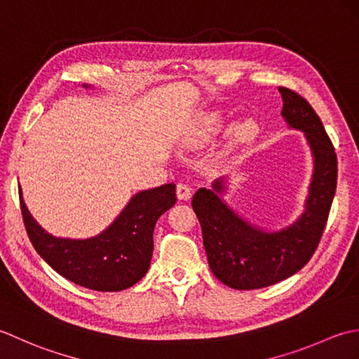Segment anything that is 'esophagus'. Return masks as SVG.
I'll use <instances>...</instances> for the list:
<instances>
[{
	"label": "esophagus",
	"instance_id": "34e87169",
	"mask_svg": "<svg viewBox=\"0 0 359 359\" xmlns=\"http://www.w3.org/2000/svg\"><path fill=\"white\" fill-rule=\"evenodd\" d=\"M177 196H178V200L187 201V200H190V196H192V189H190L187 184H182V182H180V184L177 186Z\"/></svg>",
	"mask_w": 359,
	"mask_h": 359
}]
</instances>
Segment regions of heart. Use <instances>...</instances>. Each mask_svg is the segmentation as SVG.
I'll return each instance as SVG.
<instances>
[{
	"instance_id": "heart-1",
	"label": "heart",
	"mask_w": 359,
	"mask_h": 359,
	"mask_svg": "<svg viewBox=\"0 0 359 359\" xmlns=\"http://www.w3.org/2000/svg\"><path fill=\"white\" fill-rule=\"evenodd\" d=\"M220 122H222L220 114H209L208 118H204L201 121L200 128L196 130V133H195V137H194L195 141H201V139L208 137L212 133V131H215L217 127L220 126Z\"/></svg>"
}]
</instances>
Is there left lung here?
Returning a JSON list of instances; mask_svg holds the SVG:
<instances>
[{
    "label": "left lung",
    "instance_id": "left-lung-1",
    "mask_svg": "<svg viewBox=\"0 0 359 359\" xmlns=\"http://www.w3.org/2000/svg\"><path fill=\"white\" fill-rule=\"evenodd\" d=\"M282 116L288 127L302 131L313 156V175L304 212L282 229L268 231L248 222L223 200L226 178L195 192L198 217L212 273L233 290H255L288 279L302 269L323 237L336 190L338 161L330 137L311 105L297 93L279 86Z\"/></svg>",
    "mask_w": 359,
    "mask_h": 359
}]
</instances>
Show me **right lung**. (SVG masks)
Listing matches in <instances>:
<instances>
[{
  "instance_id": "1",
  "label": "right lung",
  "mask_w": 359,
  "mask_h": 359,
  "mask_svg": "<svg viewBox=\"0 0 359 359\" xmlns=\"http://www.w3.org/2000/svg\"><path fill=\"white\" fill-rule=\"evenodd\" d=\"M91 88V85H83ZM173 182L141 190L107 229L90 238L54 237L34 220L18 186L27 236L40 257L65 279L94 291H122L142 279L153 254L158 218L177 203Z\"/></svg>"
}]
</instances>
